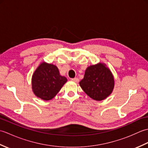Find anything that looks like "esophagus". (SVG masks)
<instances>
[{
    "label": "esophagus",
    "instance_id": "esophagus-1",
    "mask_svg": "<svg viewBox=\"0 0 148 148\" xmlns=\"http://www.w3.org/2000/svg\"><path fill=\"white\" fill-rule=\"evenodd\" d=\"M72 81H74V82H76V83H78L79 82V79H78L77 77H74V78H72Z\"/></svg>",
    "mask_w": 148,
    "mask_h": 148
}]
</instances>
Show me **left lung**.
Wrapping results in <instances>:
<instances>
[{
	"instance_id": "8db88e82",
	"label": "left lung",
	"mask_w": 148,
	"mask_h": 148,
	"mask_svg": "<svg viewBox=\"0 0 148 148\" xmlns=\"http://www.w3.org/2000/svg\"><path fill=\"white\" fill-rule=\"evenodd\" d=\"M79 84L90 98L100 101L111 93L114 85V77L108 68L102 64H99L86 69L84 78Z\"/></svg>"
}]
</instances>
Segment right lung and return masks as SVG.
<instances>
[{"label":"right lung","mask_w":148,"mask_h":148,"mask_svg":"<svg viewBox=\"0 0 148 148\" xmlns=\"http://www.w3.org/2000/svg\"><path fill=\"white\" fill-rule=\"evenodd\" d=\"M67 81V78L60 75L56 66L43 62L32 76L33 92L37 97L44 100H51Z\"/></svg>","instance_id":"1"}]
</instances>
